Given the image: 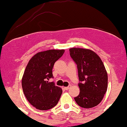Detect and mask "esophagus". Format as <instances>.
Listing matches in <instances>:
<instances>
[{"mask_svg":"<svg viewBox=\"0 0 127 127\" xmlns=\"http://www.w3.org/2000/svg\"><path fill=\"white\" fill-rule=\"evenodd\" d=\"M70 88V86H68V87H65L64 88L65 90H69Z\"/></svg>","mask_w":127,"mask_h":127,"instance_id":"34e87169","label":"esophagus"}]
</instances>
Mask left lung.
Wrapping results in <instances>:
<instances>
[{
	"instance_id": "8db88e82",
	"label": "left lung",
	"mask_w": 127,
	"mask_h": 127,
	"mask_svg": "<svg viewBox=\"0 0 127 127\" xmlns=\"http://www.w3.org/2000/svg\"><path fill=\"white\" fill-rule=\"evenodd\" d=\"M70 55L77 64L80 89L75 97L77 104L83 108H92L103 100L107 89V77L104 64L95 52L89 49L72 48Z\"/></svg>"
}]
</instances>
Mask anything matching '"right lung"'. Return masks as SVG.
Returning <instances> with one entry per match:
<instances>
[{
  "instance_id": "obj_1",
  "label": "right lung",
  "mask_w": 127,
  "mask_h": 127,
  "mask_svg": "<svg viewBox=\"0 0 127 127\" xmlns=\"http://www.w3.org/2000/svg\"><path fill=\"white\" fill-rule=\"evenodd\" d=\"M64 51L49 49L39 52L29 60L22 78V88L27 100L36 109L49 110L59 102L62 89L48 81L52 78L55 62Z\"/></svg>"
}]
</instances>
